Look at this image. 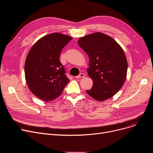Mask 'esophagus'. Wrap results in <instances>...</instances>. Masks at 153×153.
Segmentation results:
<instances>
[{
  "mask_svg": "<svg viewBox=\"0 0 153 153\" xmlns=\"http://www.w3.org/2000/svg\"><path fill=\"white\" fill-rule=\"evenodd\" d=\"M84 77H85V75L83 73H81V74H80L79 76H76V79H80V78H83Z\"/></svg>",
  "mask_w": 153,
  "mask_h": 153,
  "instance_id": "34e87169",
  "label": "esophagus"
}]
</instances>
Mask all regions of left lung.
<instances>
[{"mask_svg": "<svg viewBox=\"0 0 153 153\" xmlns=\"http://www.w3.org/2000/svg\"><path fill=\"white\" fill-rule=\"evenodd\" d=\"M77 43L89 58L87 71L93 85L87 93L100 102L113 97L126 77L128 62L123 48L114 38L100 32L79 38Z\"/></svg>", "mask_w": 153, "mask_h": 153, "instance_id": "8db88e82", "label": "left lung"}]
</instances>
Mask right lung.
<instances>
[{
    "label": "right lung",
    "mask_w": 153,
    "mask_h": 153,
    "mask_svg": "<svg viewBox=\"0 0 153 153\" xmlns=\"http://www.w3.org/2000/svg\"><path fill=\"white\" fill-rule=\"evenodd\" d=\"M72 39L53 33L39 39L30 48L25 63V80L30 91L39 99L46 102L56 99L69 81L59 56Z\"/></svg>",
    "instance_id": "right-lung-1"
}]
</instances>
